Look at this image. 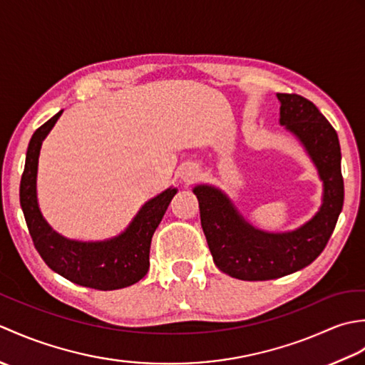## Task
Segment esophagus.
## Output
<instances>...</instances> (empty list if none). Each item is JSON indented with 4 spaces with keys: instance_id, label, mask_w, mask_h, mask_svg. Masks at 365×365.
Segmentation results:
<instances>
[{
    "instance_id": "1",
    "label": "esophagus",
    "mask_w": 365,
    "mask_h": 365,
    "mask_svg": "<svg viewBox=\"0 0 365 365\" xmlns=\"http://www.w3.org/2000/svg\"><path fill=\"white\" fill-rule=\"evenodd\" d=\"M197 175H199V173H197V169H196L195 166H187V168H185V169L182 170L180 178H182L183 183L190 185V183H192V182L196 180Z\"/></svg>"
}]
</instances>
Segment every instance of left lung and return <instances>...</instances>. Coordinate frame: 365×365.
<instances>
[{
	"instance_id": "obj_1",
	"label": "left lung",
	"mask_w": 365,
	"mask_h": 365,
	"mask_svg": "<svg viewBox=\"0 0 365 365\" xmlns=\"http://www.w3.org/2000/svg\"><path fill=\"white\" fill-rule=\"evenodd\" d=\"M276 97L281 103L279 123L304 147L323 182L319 212L294 230L267 232L246 221L222 190L207 183L192 188L215 265L242 281H268L311 265L334 232L344 205L336 130L311 100L297 94Z\"/></svg>"
}]
</instances>
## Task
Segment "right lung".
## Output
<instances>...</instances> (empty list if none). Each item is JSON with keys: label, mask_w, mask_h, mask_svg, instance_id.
Listing matches in <instances>:
<instances>
[{"label": "right lung", "mask_w": 365, "mask_h": 365, "mask_svg": "<svg viewBox=\"0 0 365 365\" xmlns=\"http://www.w3.org/2000/svg\"><path fill=\"white\" fill-rule=\"evenodd\" d=\"M61 114L63 110L38 127L28 144L25 170L20 182V205L31 238L46 265L73 284L97 290H118L133 285L149 271L153 232L165 216L177 188L170 187L147 200L127 229L113 238L81 242L58 234L38 208L37 166L43 139Z\"/></svg>", "instance_id": "1"}]
</instances>
